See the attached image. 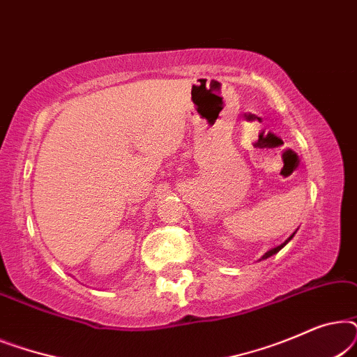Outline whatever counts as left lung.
Wrapping results in <instances>:
<instances>
[{
	"instance_id": "8db88e82",
	"label": "left lung",
	"mask_w": 357,
	"mask_h": 357,
	"mask_svg": "<svg viewBox=\"0 0 357 357\" xmlns=\"http://www.w3.org/2000/svg\"><path fill=\"white\" fill-rule=\"evenodd\" d=\"M292 236H294V234H292ZM292 236H291L289 238H287V241H286L284 243H281V245H278V247H275V248H271V250H270V252H266V253H265V255H263V260H265V258H268V257H271V255H275V253H278V252H280V250H281V248H282V247H284V245H286V243L291 241V238H292Z\"/></svg>"
}]
</instances>
